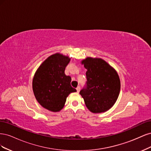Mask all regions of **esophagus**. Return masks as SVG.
Instances as JSON below:
<instances>
[{
  "mask_svg": "<svg viewBox=\"0 0 151 151\" xmlns=\"http://www.w3.org/2000/svg\"><path fill=\"white\" fill-rule=\"evenodd\" d=\"M76 89H77V93H79V91H80V89H81V88H80V86H77V88H76Z\"/></svg>",
  "mask_w": 151,
  "mask_h": 151,
  "instance_id": "obj_1",
  "label": "esophagus"
}]
</instances>
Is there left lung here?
Wrapping results in <instances>:
<instances>
[{
  "label": "left lung",
  "mask_w": 151,
  "mask_h": 151,
  "mask_svg": "<svg viewBox=\"0 0 151 151\" xmlns=\"http://www.w3.org/2000/svg\"><path fill=\"white\" fill-rule=\"evenodd\" d=\"M87 69L86 86L79 94L94 113L108 111L116 101L120 81L116 71L101 58L87 57L82 61Z\"/></svg>",
  "instance_id": "1"
}]
</instances>
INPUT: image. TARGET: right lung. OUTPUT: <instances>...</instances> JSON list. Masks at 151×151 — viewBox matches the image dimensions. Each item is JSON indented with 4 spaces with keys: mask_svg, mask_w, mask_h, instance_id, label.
<instances>
[{
    "mask_svg": "<svg viewBox=\"0 0 151 151\" xmlns=\"http://www.w3.org/2000/svg\"><path fill=\"white\" fill-rule=\"evenodd\" d=\"M70 58L60 53L48 57L36 71L33 90L38 102L45 109L57 112L64 106L67 97L76 92L70 85L71 77L65 74Z\"/></svg>",
    "mask_w": 151,
    "mask_h": 151,
    "instance_id": "1",
    "label": "right lung"
}]
</instances>
